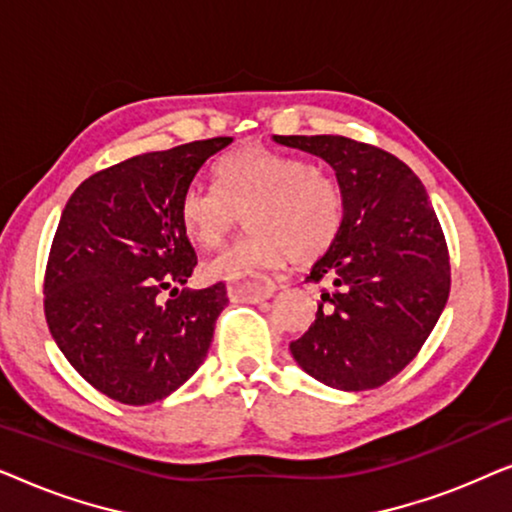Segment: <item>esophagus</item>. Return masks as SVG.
Returning a JSON list of instances; mask_svg holds the SVG:
<instances>
[{
	"instance_id": "esophagus-1",
	"label": "esophagus",
	"mask_w": 512,
	"mask_h": 512,
	"mask_svg": "<svg viewBox=\"0 0 512 512\" xmlns=\"http://www.w3.org/2000/svg\"><path fill=\"white\" fill-rule=\"evenodd\" d=\"M275 293V282L263 275H251L244 282H230L228 296L233 303H261Z\"/></svg>"
}]
</instances>
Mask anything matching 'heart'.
<instances>
[{
	"mask_svg": "<svg viewBox=\"0 0 512 512\" xmlns=\"http://www.w3.org/2000/svg\"><path fill=\"white\" fill-rule=\"evenodd\" d=\"M219 188L193 184L179 202L181 228L202 249H216L237 223L249 233L205 265L212 279H244L286 261L307 265L333 247L347 200L338 179L310 160L247 144L216 165Z\"/></svg>",
	"mask_w": 512,
	"mask_h": 512,
	"instance_id": "obj_1",
	"label": "heart"
}]
</instances>
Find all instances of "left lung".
I'll use <instances>...</instances> for the list:
<instances>
[{
	"instance_id": "8db88e82",
	"label": "left lung",
	"mask_w": 512,
	"mask_h": 512,
	"mask_svg": "<svg viewBox=\"0 0 512 512\" xmlns=\"http://www.w3.org/2000/svg\"><path fill=\"white\" fill-rule=\"evenodd\" d=\"M324 158L345 191L342 233L312 265L317 319L291 354L342 391L382 387L415 359L450 296V254L417 174L373 144L340 135H275Z\"/></svg>"
}]
</instances>
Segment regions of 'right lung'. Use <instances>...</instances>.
<instances>
[{
  "label": "right lung",
  "mask_w": 512,
  "mask_h": 512,
  "mask_svg": "<svg viewBox=\"0 0 512 512\" xmlns=\"http://www.w3.org/2000/svg\"><path fill=\"white\" fill-rule=\"evenodd\" d=\"M230 142L128 158L88 177L62 209L44 275L46 324L76 373L118 403L163 401L212 345L226 284L177 289L198 265L179 202Z\"/></svg>",
  "instance_id": "obj_1"
}]
</instances>
